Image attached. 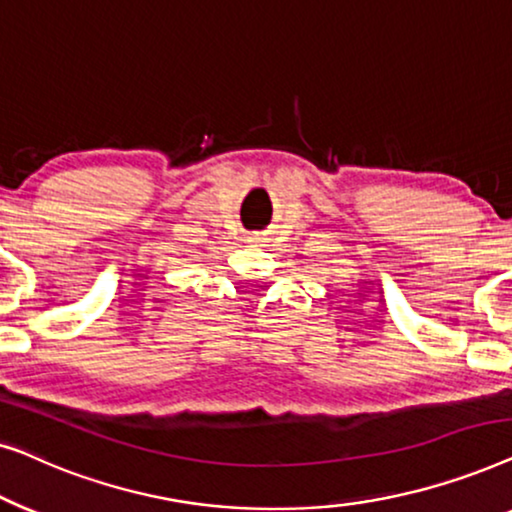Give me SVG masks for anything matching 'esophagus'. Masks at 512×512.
Here are the masks:
<instances>
[{
    "label": "esophagus",
    "mask_w": 512,
    "mask_h": 512,
    "mask_svg": "<svg viewBox=\"0 0 512 512\" xmlns=\"http://www.w3.org/2000/svg\"><path fill=\"white\" fill-rule=\"evenodd\" d=\"M251 242H254V240H251Z\"/></svg>",
    "instance_id": "esophagus-1"
}]
</instances>
